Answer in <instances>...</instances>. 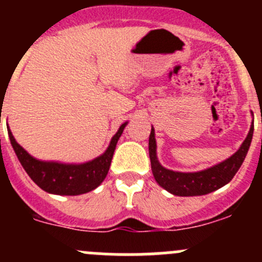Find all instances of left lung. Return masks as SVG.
<instances>
[{
	"mask_svg": "<svg viewBox=\"0 0 262 262\" xmlns=\"http://www.w3.org/2000/svg\"><path fill=\"white\" fill-rule=\"evenodd\" d=\"M252 134L253 121L244 143L234 155L227 158L226 161L218 163V165H214L207 170L198 171V172H178V171L165 168L158 162L157 153H156L157 144H156L155 129L152 126L148 148H149L153 176L160 186L178 196H198V195H205L215 191L228 184L239 170L248 152V148H250Z\"/></svg>",
	"mask_w": 262,
	"mask_h": 262,
	"instance_id": "8db88e82",
	"label": "left lung"
}]
</instances>
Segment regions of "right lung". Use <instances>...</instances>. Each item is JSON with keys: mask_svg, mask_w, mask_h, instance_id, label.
Masks as SVG:
<instances>
[{"mask_svg": "<svg viewBox=\"0 0 262 262\" xmlns=\"http://www.w3.org/2000/svg\"><path fill=\"white\" fill-rule=\"evenodd\" d=\"M126 124L128 121L121 124L119 130L110 141L107 149L101 156L78 165L36 160L15 141L10 129L9 137L21 166L40 189L50 194L80 195L96 189L106 178L116 143Z\"/></svg>", "mask_w": 262, "mask_h": 262, "instance_id": "right-lung-1", "label": "right lung"}]
</instances>
